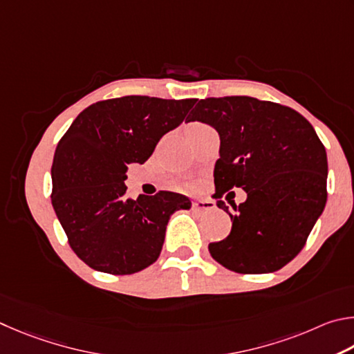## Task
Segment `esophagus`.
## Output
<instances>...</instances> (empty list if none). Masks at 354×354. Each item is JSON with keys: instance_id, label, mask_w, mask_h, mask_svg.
<instances>
[{"instance_id": "1", "label": "esophagus", "mask_w": 354, "mask_h": 354, "mask_svg": "<svg viewBox=\"0 0 354 354\" xmlns=\"http://www.w3.org/2000/svg\"><path fill=\"white\" fill-rule=\"evenodd\" d=\"M193 208L194 209H214V203L212 201H194L193 202Z\"/></svg>"}]
</instances>
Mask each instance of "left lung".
<instances>
[{
	"instance_id": "1",
	"label": "left lung",
	"mask_w": 354,
	"mask_h": 354,
	"mask_svg": "<svg viewBox=\"0 0 354 354\" xmlns=\"http://www.w3.org/2000/svg\"><path fill=\"white\" fill-rule=\"evenodd\" d=\"M187 120L219 133L214 196L247 193L239 207L232 203L234 214L218 202L232 232L208 245L212 257L239 274H269L292 261L326 203V151L314 127L294 109L250 96L201 99Z\"/></svg>"
}]
</instances>
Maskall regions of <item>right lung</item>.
Returning a JSON list of instances; mask_svg holds the SVG:
<instances>
[{"instance_id": "right-lung-1", "label": "right lung", "mask_w": 354, "mask_h": 354, "mask_svg": "<svg viewBox=\"0 0 354 354\" xmlns=\"http://www.w3.org/2000/svg\"><path fill=\"white\" fill-rule=\"evenodd\" d=\"M196 99L122 96L91 104L62 136L51 202L74 253L91 269L130 275L157 261L166 225L187 196L160 191L126 199L127 166L142 165Z\"/></svg>"}]
</instances>
